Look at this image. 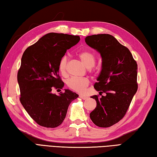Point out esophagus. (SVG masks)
I'll return each instance as SVG.
<instances>
[{"label": "esophagus", "mask_w": 157, "mask_h": 157, "mask_svg": "<svg viewBox=\"0 0 157 157\" xmlns=\"http://www.w3.org/2000/svg\"><path fill=\"white\" fill-rule=\"evenodd\" d=\"M79 97H80V98H81L82 100H85L87 98V96H85V95H79Z\"/></svg>", "instance_id": "esophagus-1"}]
</instances>
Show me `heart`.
I'll use <instances>...</instances> for the list:
<instances>
[{"mask_svg": "<svg viewBox=\"0 0 157 157\" xmlns=\"http://www.w3.org/2000/svg\"><path fill=\"white\" fill-rule=\"evenodd\" d=\"M78 57L82 61L85 66L90 70L94 68V66L96 61V56L95 53L88 50H85L79 52ZM69 59L67 55H63L60 59L59 63V70L63 75H66L67 72V66H68ZM66 84L71 90L77 92H84L85 89L88 86L89 81L85 78L72 77L67 80Z\"/></svg>", "mask_w": 157, "mask_h": 157, "instance_id": "obj_1", "label": "heart"}]
</instances>
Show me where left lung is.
Masks as SVG:
<instances>
[{"label": "left lung", "instance_id": "obj_1", "mask_svg": "<svg viewBox=\"0 0 157 157\" xmlns=\"http://www.w3.org/2000/svg\"><path fill=\"white\" fill-rule=\"evenodd\" d=\"M85 42L96 49L102 57V70L94 84L99 95L96 107L90 114L95 125L107 128L124 117L138 85L137 64L128 48L109 34L87 36ZM106 94L105 97L101 94Z\"/></svg>", "mask_w": 157, "mask_h": 157}]
</instances>
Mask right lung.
I'll use <instances>...</instances> for the list:
<instances>
[{
	"label": "right lung",
	"mask_w": 157,
	"mask_h": 157,
	"mask_svg": "<svg viewBox=\"0 0 157 157\" xmlns=\"http://www.w3.org/2000/svg\"><path fill=\"white\" fill-rule=\"evenodd\" d=\"M80 40L78 35L50 33L24 52L17 72L20 100L26 112L38 124L55 128L61 124L67 109L78 94L65 90L59 95L52 90L63 87L59 75V63L67 50Z\"/></svg>",
	"instance_id": "right-lung-1"
}]
</instances>
